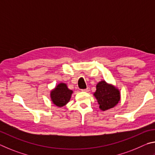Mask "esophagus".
<instances>
[{
    "label": "esophagus",
    "instance_id": "1",
    "mask_svg": "<svg viewBox=\"0 0 155 155\" xmlns=\"http://www.w3.org/2000/svg\"><path fill=\"white\" fill-rule=\"evenodd\" d=\"M82 91H83V92H86V93H87V92L90 91V88L88 87V88H86V89H82Z\"/></svg>",
    "mask_w": 155,
    "mask_h": 155
}]
</instances>
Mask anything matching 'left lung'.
<instances>
[{
    "label": "left lung",
    "mask_w": 155,
    "mask_h": 155,
    "mask_svg": "<svg viewBox=\"0 0 155 155\" xmlns=\"http://www.w3.org/2000/svg\"><path fill=\"white\" fill-rule=\"evenodd\" d=\"M94 96L102 111L115 107L120 100V94L118 89L104 80L97 84V90Z\"/></svg>",
    "instance_id": "8db88e82"
}]
</instances>
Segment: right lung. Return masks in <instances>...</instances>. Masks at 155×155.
Listing matches in <instances>:
<instances>
[{
  "instance_id": "1",
  "label": "right lung",
  "mask_w": 155,
  "mask_h": 155,
  "mask_svg": "<svg viewBox=\"0 0 155 155\" xmlns=\"http://www.w3.org/2000/svg\"><path fill=\"white\" fill-rule=\"evenodd\" d=\"M73 91L64 83H60L50 93L51 100L58 107H62L69 101Z\"/></svg>"
}]
</instances>
